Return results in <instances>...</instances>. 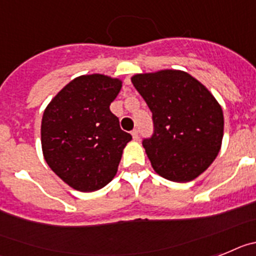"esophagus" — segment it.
Returning a JSON list of instances; mask_svg holds the SVG:
<instances>
[{"label": "esophagus", "mask_w": 256, "mask_h": 256, "mask_svg": "<svg viewBox=\"0 0 256 256\" xmlns=\"http://www.w3.org/2000/svg\"><path fill=\"white\" fill-rule=\"evenodd\" d=\"M131 135H132V138H134V140H138V139H139V131L138 130L131 131Z\"/></svg>", "instance_id": "obj_1"}]
</instances>
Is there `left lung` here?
<instances>
[{
	"instance_id": "left-lung-1",
	"label": "left lung",
	"mask_w": 256,
	"mask_h": 256,
	"mask_svg": "<svg viewBox=\"0 0 256 256\" xmlns=\"http://www.w3.org/2000/svg\"><path fill=\"white\" fill-rule=\"evenodd\" d=\"M131 81L152 112L153 134L143 139V146L154 171L171 182L193 180L220 150L222 106L182 70L136 74Z\"/></svg>"
}]
</instances>
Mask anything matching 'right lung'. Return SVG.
Masks as SVG:
<instances>
[{
    "label": "right lung",
    "mask_w": 256,
    "mask_h": 256,
    "mask_svg": "<svg viewBox=\"0 0 256 256\" xmlns=\"http://www.w3.org/2000/svg\"><path fill=\"white\" fill-rule=\"evenodd\" d=\"M121 86L120 80L103 74L81 76L62 88L44 112V157L74 190L94 192L106 186L132 139L110 110Z\"/></svg>",
    "instance_id": "obj_1"
}]
</instances>
